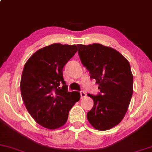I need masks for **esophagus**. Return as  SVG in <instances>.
<instances>
[{"mask_svg": "<svg viewBox=\"0 0 152 152\" xmlns=\"http://www.w3.org/2000/svg\"><path fill=\"white\" fill-rule=\"evenodd\" d=\"M80 94H81V99L85 98V97L86 96V92L83 91H81L80 92Z\"/></svg>", "mask_w": 152, "mask_h": 152, "instance_id": "1", "label": "esophagus"}]
</instances>
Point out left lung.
<instances>
[{
  "label": "left lung",
  "mask_w": 152,
  "mask_h": 152,
  "mask_svg": "<svg viewBox=\"0 0 152 152\" xmlns=\"http://www.w3.org/2000/svg\"><path fill=\"white\" fill-rule=\"evenodd\" d=\"M81 61L96 80L98 95L88 94L94 106L87 118L94 128L110 129L126 114L133 94V75L130 64L117 50L99 43L77 45Z\"/></svg>",
  "instance_id": "8db88e82"
}]
</instances>
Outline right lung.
Returning a JSON list of instances; mask_svg holds the SVG:
<instances>
[{
    "instance_id": "right-lung-1",
    "label": "right lung",
    "mask_w": 152,
    "mask_h": 152,
    "mask_svg": "<svg viewBox=\"0 0 152 152\" xmlns=\"http://www.w3.org/2000/svg\"><path fill=\"white\" fill-rule=\"evenodd\" d=\"M77 50L76 45L53 43L37 50L24 66L22 99L31 116L45 128L64 126L70 109L79 101V92L68 91L63 77L64 66Z\"/></svg>"
}]
</instances>
